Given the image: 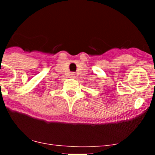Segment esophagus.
Masks as SVG:
<instances>
[{"mask_svg":"<svg viewBox=\"0 0 155 155\" xmlns=\"http://www.w3.org/2000/svg\"><path fill=\"white\" fill-rule=\"evenodd\" d=\"M75 75H76V74H75V73H74V72H71V78H75V77H76Z\"/></svg>","mask_w":155,"mask_h":155,"instance_id":"esophagus-1","label":"esophagus"}]
</instances>
